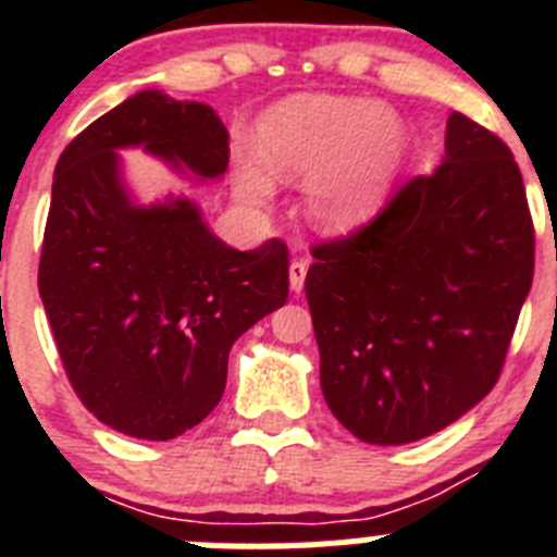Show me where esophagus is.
<instances>
[{"instance_id":"esophagus-1","label":"esophagus","mask_w":557,"mask_h":557,"mask_svg":"<svg viewBox=\"0 0 557 557\" xmlns=\"http://www.w3.org/2000/svg\"><path fill=\"white\" fill-rule=\"evenodd\" d=\"M307 270H309V264L304 262V259H295V262L289 264V289H293V293H301L304 289V282H307Z\"/></svg>"}]
</instances>
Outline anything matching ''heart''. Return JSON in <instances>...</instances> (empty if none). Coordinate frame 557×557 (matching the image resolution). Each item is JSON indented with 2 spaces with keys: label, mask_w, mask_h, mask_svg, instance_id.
Returning a JSON list of instances; mask_svg holds the SVG:
<instances>
[{
  "label": "heart",
  "mask_w": 557,
  "mask_h": 557,
  "mask_svg": "<svg viewBox=\"0 0 557 557\" xmlns=\"http://www.w3.org/2000/svg\"><path fill=\"white\" fill-rule=\"evenodd\" d=\"M262 159L287 181H309V214L326 231L366 223L382 206L405 152V131L391 113L351 97H295L259 127ZM243 198L262 203L273 184L259 159L236 164Z\"/></svg>",
  "instance_id": "b5f03b06"
}]
</instances>
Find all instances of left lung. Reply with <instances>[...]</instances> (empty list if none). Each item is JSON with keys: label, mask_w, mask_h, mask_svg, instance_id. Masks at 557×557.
I'll return each instance as SVG.
<instances>
[{"label": "left lung", "mask_w": 557, "mask_h": 557, "mask_svg": "<svg viewBox=\"0 0 557 557\" xmlns=\"http://www.w3.org/2000/svg\"><path fill=\"white\" fill-rule=\"evenodd\" d=\"M312 256L304 289L334 418L376 446L444 430L496 385L533 284L513 152L455 111L444 164Z\"/></svg>", "instance_id": "8db88e82"}]
</instances>
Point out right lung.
<instances>
[{
	"label": "right lung",
	"instance_id": "add662e5",
	"mask_svg": "<svg viewBox=\"0 0 557 557\" xmlns=\"http://www.w3.org/2000/svg\"><path fill=\"white\" fill-rule=\"evenodd\" d=\"M120 147L220 178L228 131L203 102L139 91L69 141L52 181L38 293L63 371L102 424L170 441L218 407L234 339L287 304L289 250L228 248L186 198L136 206Z\"/></svg>",
	"mask_w": 557,
	"mask_h": 557
}]
</instances>
